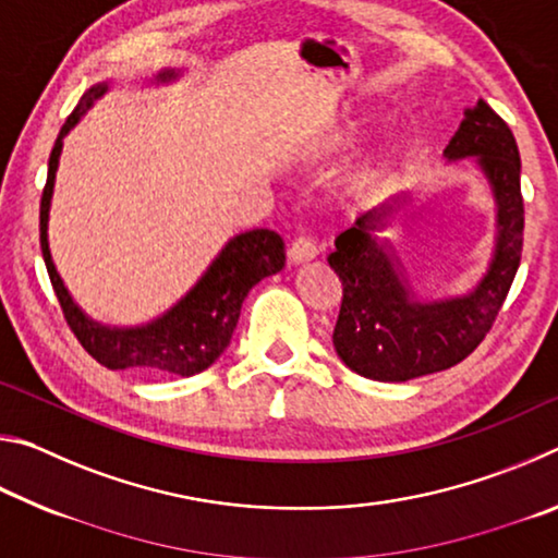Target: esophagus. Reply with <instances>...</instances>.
<instances>
[{
  "instance_id": "obj_1",
  "label": "esophagus",
  "mask_w": 558,
  "mask_h": 558,
  "mask_svg": "<svg viewBox=\"0 0 558 558\" xmlns=\"http://www.w3.org/2000/svg\"><path fill=\"white\" fill-rule=\"evenodd\" d=\"M317 253H319V248H317V243H315L313 235L302 233V235H298L295 241L290 243L288 258H290L292 263H305V260H313V258L317 256Z\"/></svg>"
}]
</instances>
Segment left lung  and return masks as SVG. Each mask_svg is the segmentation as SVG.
Returning a JSON list of instances; mask_svg holds the SVG:
<instances>
[{"label": "left lung", "instance_id": "obj_1", "mask_svg": "<svg viewBox=\"0 0 558 558\" xmlns=\"http://www.w3.org/2000/svg\"><path fill=\"white\" fill-rule=\"evenodd\" d=\"M448 159L477 157L497 199V251L483 282L465 298L440 302L413 300L389 253L374 233L393 204L359 216L335 239L327 263L342 280L332 342L342 362L374 381H409L450 369L470 356L493 329L512 288L524 245V199L517 140L507 122L477 100L465 110Z\"/></svg>", "mask_w": 558, "mask_h": 558}]
</instances>
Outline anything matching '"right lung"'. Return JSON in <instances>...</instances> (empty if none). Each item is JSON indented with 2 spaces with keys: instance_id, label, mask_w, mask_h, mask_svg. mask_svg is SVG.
<instances>
[{
  "instance_id": "right-lung-1",
  "label": "right lung",
  "mask_w": 558,
  "mask_h": 558,
  "mask_svg": "<svg viewBox=\"0 0 558 558\" xmlns=\"http://www.w3.org/2000/svg\"><path fill=\"white\" fill-rule=\"evenodd\" d=\"M159 78H174L172 71L159 73ZM106 93V86H96L83 93L78 106L65 118L63 128L56 137L49 174L41 194L39 209V239L46 270H49L51 286L59 305L63 310L65 325L78 339L81 347L108 369H140L145 374H172V376H194L216 362L231 342V335L239 323L241 305L248 290L258 280L278 272L286 266V243L280 233L270 229H256L235 235L219 253L202 280L186 292L165 317L155 319L145 327L135 329H110L93 323L81 313L78 305L71 300L69 290L53 268L49 253V206L53 194L56 167L63 147V137L78 118L86 112L93 100Z\"/></svg>"
}]
</instances>
